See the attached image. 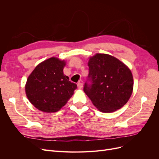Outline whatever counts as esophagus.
Returning a JSON list of instances; mask_svg holds the SVG:
<instances>
[{
    "mask_svg": "<svg viewBox=\"0 0 159 159\" xmlns=\"http://www.w3.org/2000/svg\"><path fill=\"white\" fill-rule=\"evenodd\" d=\"M78 88L79 89H81V88H83V84L81 83V82L78 83Z\"/></svg>",
    "mask_w": 159,
    "mask_h": 159,
    "instance_id": "obj_1",
    "label": "esophagus"
}]
</instances>
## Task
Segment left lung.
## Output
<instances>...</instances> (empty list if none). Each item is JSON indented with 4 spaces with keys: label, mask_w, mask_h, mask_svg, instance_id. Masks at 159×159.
Listing matches in <instances>:
<instances>
[{
    "label": "left lung",
    "mask_w": 159,
    "mask_h": 159,
    "mask_svg": "<svg viewBox=\"0 0 159 159\" xmlns=\"http://www.w3.org/2000/svg\"><path fill=\"white\" fill-rule=\"evenodd\" d=\"M88 66L84 91L95 106L102 112L111 113L125 105L133 89V75L128 67L105 54L91 57Z\"/></svg>",
    "instance_id": "obj_1"
}]
</instances>
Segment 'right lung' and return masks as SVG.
<instances>
[{
  "label": "right lung",
  "instance_id": "1",
  "mask_svg": "<svg viewBox=\"0 0 159 159\" xmlns=\"http://www.w3.org/2000/svg\"><path fill=\"white\" fill-rule=\"evenodd\" d=\"M64 60L52 57L38 64L27 79L26 94L38 109L47 113L59 111L74 94L77 85L64 75Z\"/></svg>",
  "mask_w": 159,
  "mask_h": 159
}]
</instances>
